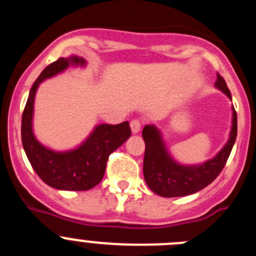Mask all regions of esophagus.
I'll use <instances>...</instances> for the list:
<instances>
[{
    "label": "esophagus",
    "mask_w": 256,
    "mask_h": 256,
    "mask_svg": "<svg viewBox=\"0 0 256 256\" xmlns=\"http://www.w3.org/2000/svg\"><path fill=\"white\" fill-rule=\"evenodd\" d=\"M142 126V123L140 119H133L132 122H130V130H132V133H138L140 130H141Z\"/></svg>",
    "instance_id": "esophagus-1"
}]
</instances>
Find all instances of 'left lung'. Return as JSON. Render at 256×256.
Instances as JSON below:
<instances>
[{
  "instance_id": "obj_1",
  "label": "left lung",
  "mask_w": 256,
  "mask_h": 256,
  "mask_svg": "<svg viewBox=\"0 0 256 256\" xmlns=\"http://www.w3.org/2000/svg\"><path fill=\"white\" fill-rule=\"evenodd\" d=\"M216 87L224 92L230 100V92L226 80L216 73ZM144 144V177L148 186L162 198H180L200 191L209 186L224 168L237 137V114L234 108V119L230 140L218 155L201 165H180L168 154L158 128L146 126L142 130Z\"/></svg>"
}]
</instances>
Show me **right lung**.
<instances>
[{
    "mask_svg": "<svg viewBox=\"0 0 256 256\" xmlns=\"http://www.w3.org/2000/svg\"><path fill=\"white\" fill-rule=\"evenodd\" d=\"M70 64L83 65L84 60L76 56L58 58L44 68L33 83L22 116V142L30 165L48 186L65 191H87L102 180L108 156L130 138V126L128 122L116 126L100 124L84 144L66 152L48 150L36 140L32 130V118L38 86L46 78L66 69Z\"/></svg>",
    "mask_w": 256,
    "mask_h": 256,
    "instance_id": "obj_1",
    "label": "right lung"
}]
</instances>
